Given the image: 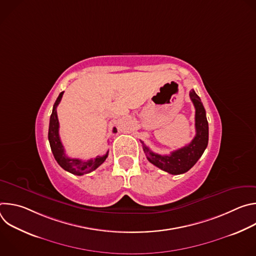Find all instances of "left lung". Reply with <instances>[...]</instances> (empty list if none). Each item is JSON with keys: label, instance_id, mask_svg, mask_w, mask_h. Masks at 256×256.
<instances>
[{"label": "left lung", "instance_id": "1", "mask_svg": "<svg viewBox=\"0 0 256 256\" xmlns=\"http://www.w3.org/2000/svg\"><path fill=\"white\" fill-rule=\"evenodd\" d=\"M190 96L196 108V136L188 144L171 152L170 155H159L152 152L142 142L144 155L149 162L174 175L188 172L202 157L208 142V124L204 107L194 89L190 92Z\"/></svg>", "mask_w": 256, "mask_h": 256}]
</instances>
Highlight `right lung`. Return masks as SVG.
<instances>
[{"mask_svg":"<svg viewBox=\"0 0 256 256\" xmlns=\"http://www.w3.org/2000/svg\"><path fill=\"white\" fill-rule=\"evenodd\" d=\"M64 91L60 93L58 97L56 98L54 108H52V112L50 116V128H48V140L50 144V149L54 154V159L58 163V165L64 169L66 171L75 174V175H84L87 173H90L97 169L107 158L108 156V151L105 155L103 156H97L94 159L88 160V161H82L80 159H74V158H68L66 153H64V148L62 144L60 134H58V114H56V107L58 103L62 100ZM118 130L114 128V132H116Z\"/></svg>","mask_w":256,"mask_h":256,"instance_id":"right-lung-1","label":"right lung"}]
</instances>
